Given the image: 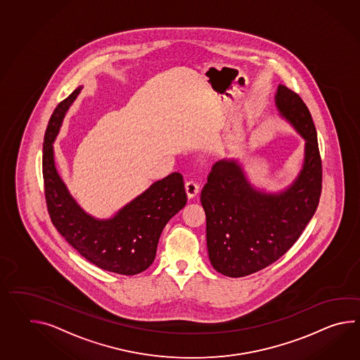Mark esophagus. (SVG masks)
Wrapping results in <instances>:
<instances>
[{"instance_id":"34e87169","label":"esophagus","mask_w":360,"mask_h":360,"mask_svg":"<svg viewBox=\"0 0 360 360\" xmlns=\"http://www.w3.org/2000/svg\"><path fill=\"white\" fill-rule=\"evenodd\" d=\"M184 187H186V193H187L188 199L195 198L199 193V184H196L195 181H187Z\"/></svg>"}]
</instances>
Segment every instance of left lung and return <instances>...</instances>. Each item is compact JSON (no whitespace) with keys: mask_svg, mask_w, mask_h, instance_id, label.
I'll list each match as a JSON object with an SVG mask.
<instances>
[{"mask_svg":"<svg viewBox=\"0 0 360 360\" xmlns=\"http://www.w3.org/2000/svg\"><path fill=\"white\" fill-rule=\"evenodd\" d=\"M275 105L280 116L304 139V164L287 188H256L238 160L212 167L201 191L207 216L210 264L230 278H241L278 261L296 243L319 204L321 160L311 115L298 94L279 85Z\"/></svg>","mask_w":360,"mask_h":360,"instance_id":"left-lung-1","label":"left lung"}]
</instances>
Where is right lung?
<instances>
[{"mask_svg": "<svg viewBox=\"0 0 360 360\" xmlns=\"http://www.w3.org/2000/svg\"><path fill=\"white\" fill-rule=\"evenodd\" d=\"M81 89L58 104L45 133L42 174L49 214L59 233L89 262L105 271L136 275L151 266L165 224L187 202L184 176L176 172L152 184L111 218L88 214L59 176L53 146Z\"/></svg>", "mask_w": 360, "mask_h": 360, "instance_id": "right-lung-1", "label": "right lung"}]
</instances>
